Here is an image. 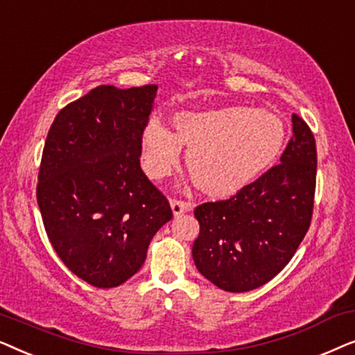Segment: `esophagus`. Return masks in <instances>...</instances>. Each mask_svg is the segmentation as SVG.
I'll use <instances>...</instances> for the list:
<instances>
[{
    "label": "esophagus",
    "mask_w": 355,
    "mask_h": 355,
    "mask_svg": "<svg viewBox=\"0 0 355 355\" xmlns=\"http://www.w3.org/2000/svg\"><path fill=\"white\" fill-rule=\"evenodd\" d=\"M169 203H171V210L174 213V216L181 215V213L191 211L192 208H193V203L179 200V198H171V200H169Z\"/></svg>",
    "instance_id": "1"
}]
</instances>
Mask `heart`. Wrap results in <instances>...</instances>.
<instances>
[{
    "mask_svg": "<svg viewBox=\"0 0 355 355\" xmlns=\"http://www.w3.org/2000/svg\"><path fill=\"white\" fill-rule=\"evenodd\" d=\"M174 132L150 121L142 134V166L153 179L171 173L187 150V168L208 196L225 198L250 186L276 162L284 144V124L266 110L226 106L179 111Z\"/></svg>",
    "mask_w": 355,
    "mask_h": 355,
    "instance_id": "heart-1",
    "label": "heart"
}]
</instances>
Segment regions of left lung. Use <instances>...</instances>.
Wrapping results in <instances>:
<instances>
[{
  "label": "left lung",
  "instance_id": "obj_1",
  "mask_svg": "<svg viewBox=\"0 0 355 355\" xmlns=\"http://www.w3.org/2000/svg\"><path fill=\"white\" fill-rule=\"evenodd\" d=\"M317 182V147L307 123L293 114L281 163L227 200L193 210L200 232L192 257L220 289L247 293L273 279L307 234Z\"/></svg>",
  "mask_w": 355,
  "mask_h": 355
}]
</instances>
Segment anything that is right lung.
<instances>
[{
	"label": "right lung",
	"mask_w": 355,
	"mask_h": 355,
	"mask_svg": "<svg viewBox=\"0 0 355 355\" xmlns=\"http://www.w3.org/2000/svg\"><path fill=\"white\" fill-rule=\"evenodd\" d=\"M157 90L100 85L66 105L48 130L37 184L43 225L62 263L95 288L137 273L173 218L140 168Z\"/></svg>",
	"instance_id": "right-lung-1"
}]
</instances>
